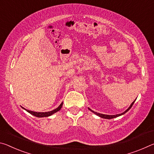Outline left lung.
Returning a JSON list of instances; mask_svg holds the SVG:
<instances>
[{"mask_svg":"<svg viewBox=\"0 0 154 154\" xmlns=\"http://www.w3.org/2000/svg\"><path fill=\"white\" fill-rule=\"evenodd\" d=\"M135 100L133 102L132 104H131V105L130 106V107L128 108V109L125 110V111H124L122 113H121V114H118V115H104V114H101V113H98V112H94V110H92L91 109H90V108H89V109L91 110V111L93 112L94 113V114H95L97 116H99V117H102V118H104V119H113V118H115V117H119V116L122 115H124L125 112H127L128 110H129L131 108H132V106H133V104H134V103L135 102Z\"/></svg>","mask_w":154,"mask_h":154,"instance_id":"obj_1","label":"left lung"}]
</instances>
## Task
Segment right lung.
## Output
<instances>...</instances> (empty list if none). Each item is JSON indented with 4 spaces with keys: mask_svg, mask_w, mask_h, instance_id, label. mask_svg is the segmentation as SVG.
Returning <instances> with one entry per match:
<instances>
[{
    "mask_svg": "<svg viewBox=\"0 0 154 154\" xmlns=\"http://www.w3.org/2000/svg\"><path fill=\"white\" fill-rule=\"evenodd\" d=\"M62 106H63V102L59 106V107L56 108V109L52 110V111L45 112H34V111H31V110L25 109V108H24V109L25 110H26V111H27L28 112H29L30 114H31V115H32L35 116V117H49V116L53 115L54 113L58 112V111H59V110H60V108H61Z\"/></svg>",
    "mask_w": 154,
    "mask_h": 154,
    "instance_id": "1",
    "label": "right lung"
}]
</instances>
